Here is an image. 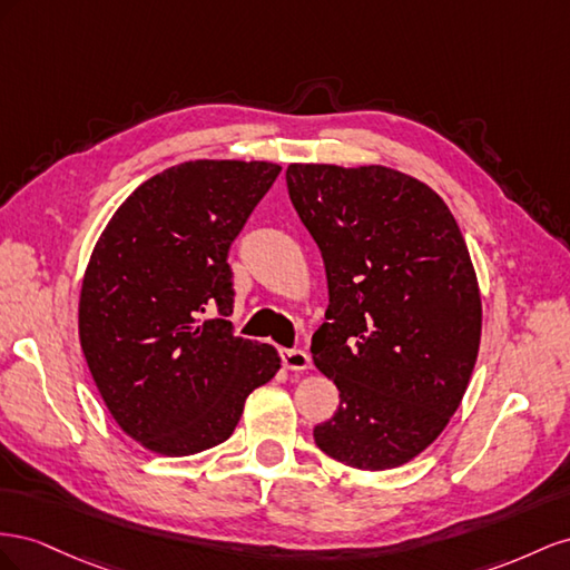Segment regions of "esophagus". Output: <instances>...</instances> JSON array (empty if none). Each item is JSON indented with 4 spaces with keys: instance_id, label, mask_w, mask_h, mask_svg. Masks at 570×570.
Masks as SVG:
<instances>
[{
    "instance_id": "1",
    "label": "esophagus",
    "mask_w": 570,
    "mask_h": 570,
    "mask_svg": "<svg viewBox=\"0 0 570 570\" xmlns=\"http://www.w3.org/2000/svg\"><path fill=\"white\" fill-rule=\"evenodd\" d=\"M279 355H282L284 367H288V370H305V367H311V355H307V353L301 351V348H282Z\"/></svg>"
}]
</instances>
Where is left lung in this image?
<instances>
[{
	"instance_id": "8db88e82",
	"label": "left lung",
	"mask_w": 570,
	"mask_h": 570,
	"mask_svg": "<svg viewBox=\"0 0 570 570\" xmlns=\"http://www.w3.org/2000/svg\"><path fill=\"white\" fill-rule=\"evenodd\" d=\"M286 186L327 269L313 361L338 409L313 430L344 465L409 463L456 413L478 361V276L446 203L386 167L288 165Z\"/></svg>"
}]
</instances>
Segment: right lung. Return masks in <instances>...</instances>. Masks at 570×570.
I'll return each instance as SVG.
<instances>
[{
	"label": "right lung",
	"mask_w": 570,
	"mask_h": 570,
	"mask_svg": "<svg viewBox=\"0 0 570 570\" xmlns=\"http://www.w3.org/2000/svg\"><path fill=\"white\" fill-rule=\"evenodd\" d=\"M282 167L195 159L140 184L90 255L80 348L117 425L161 456L229 439L279 353L234 334L226 257ZM203 312H217L205 321Z\"/></svg>",
	"instance_id": "1"
}]
</instances>
